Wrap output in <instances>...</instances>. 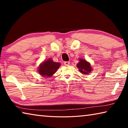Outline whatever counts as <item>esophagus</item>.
Instances as JSON below:
<instances>
[{
    "label": "esophagus",
    "mask_w": 128,
    "mask_h": 128,
    "mask_svg": "<svg viewBox=\"0 0 128 128\" xmlns=\"http://www.w3.org/2000/svg\"><path fill=\"white\" fill-rule=\"evenodd\" d=\"M64 64L66 66H69V64H70V62H64Z\"/></svg>",
    "instance_id": "esophagus-1"
}]
</instances>
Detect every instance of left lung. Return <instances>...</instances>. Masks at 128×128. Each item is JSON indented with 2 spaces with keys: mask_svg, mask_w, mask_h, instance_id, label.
<instances>
[{
  "mask_svg": "<svg viewBox=\"0 0 128 128\" xmlns=\"http://www.w3.org/2000/svg\"><path fill=\"white\" fill-rule=\"evenodd\" d=\"M80 62L77 64V66L80 72L84 74H88L92 72V67L88 62L83 59H80Z\"/></svg>",
  "mask_w": 128,
  "mask_h": 128,
  "instance_id": "left-lung-1",
  "label": "left lung"
}]
</instances>
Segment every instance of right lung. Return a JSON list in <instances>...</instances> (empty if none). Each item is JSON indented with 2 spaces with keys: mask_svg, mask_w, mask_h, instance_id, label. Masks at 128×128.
I'll return each instance as SVG.
<instances>
[{
  "mask_svg": "<svg viewBox=\"0 0 128 128\" xmlns=\"http://www.w3.org/2000/svg\"><path fill=\"white\" fill-rule=\"evenodd\" d=\"M60 66V64L48 59L40 65L38 69L39 73L43 77H51L55 73Z\"/></svg>",
  "mask_w": 128,
  "mask_h": 128,
  "instance_id": "add662e5",
  "label": "right lung"
}]
</instances>
